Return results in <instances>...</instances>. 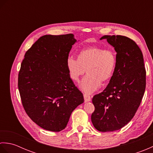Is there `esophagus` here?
Wrapping results in <instances>:
<instances>
[{"instance_id": "obj_1", "label": "esophagus", "mask_w": 153, "mask_h": 153, "mask_svg": "<svg viewBox=\"0 0 153 153\" xmlns=\"http://www.w3.org/2000/svg\"><path fill=\"white\" fill-rule=\"evenodd\" d=\"M83 97H84V100H85V102L91 101V97L89 95H87V94H84Z\"/></svg>"}]
</instances>
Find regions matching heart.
I'll use <instances>...</instances> for the list:
<instances>
[{
	"label": "heart",
	"instance_id": "heart-1",
	"mask_svg": "<svg viewBox=\"0 0 153 153\" xmlns=\"http://www.w3.org/2000/svg\"><path fill=\"white\" fill-rule=\"evenodd\" d=\"M66 65L68 75L75 82H78L86 70L87 74L79 87L85 93H91L99 88L102 81L105 82L112 78L117 65V54L112 48L90 46L81 49L77 58L68 56Z\"/></svg>",
	"mask_w": 153,
	"mask_h": 153
}]
</instances>
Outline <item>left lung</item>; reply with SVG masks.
<instances>
[{
	"instance_id": "8db88e82",
	"label": "left lung",
	"mask_w": 153,
	"mask_h": 153,
	"mask_svg": "<svg viewBox=\"0 0 153 153\" xmlns=\"http://www.w3.org/2000/svg\"><path fill=\"white\" fill-rule=\"evenodd\" d=\"M117 53V65L108 85L93 97L91 122L99 131H114L131 121L140 105L146 87L142 52L134 41L122 35H104Z\"/></svg>"
}]
</instances>
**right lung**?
<instances>
[{
  "label": "right lung",
  "instance_id": "right-lung-1",
  "mask_svg": "<svg viewBox=\"0 0 153 153\" xmlns=\"http://www.w3.org/2000/svg\"><path fill=\"white\" fill-rule=\"evenodd\" d=\"M74 34L41 37L25 54L18 74V89L25 112L46 130L60 131L71 112L84 101L66 68L76 39Z\"/></svg>",
  "mask_w": 153,
  "mask_h": 153
}]
</instances>
